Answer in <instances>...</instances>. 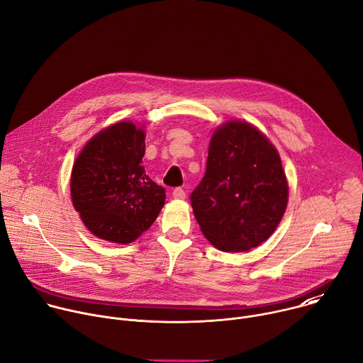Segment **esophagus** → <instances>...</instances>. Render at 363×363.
I'll list each match as a JSON object with an SVG mask.
<instances>
[{
  "mask_svg": "<svg viewBox=\"0 0 363 363\" xmlns=\"http://www.w3.org/2000/svg\"><path fill=\"white\" fill-rule=\"evenodd\" d=\"M172 196H174L175 199H184V198H185V191H184L182 188H175V189L172 191Z\"/></svg>",
  "mask_w": 363,
  "mask_h": 363,
  "instance_id": "esophagus-1",
  "label": "esophagus"
}]
</instances>
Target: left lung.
Listing matches in <instances>:
<instances>
[{"instance_id":"left-lung-1","label":"left lung","mask_w":363,"mask_h":363,"mask_svg":"<svg viewBox=\"0 0 363 363\" xmlns=\"http://www.w3.org/2000/svg\"><path fill=\"white\" fill-rule=\"evenodd\" d=\"M287 199L286 174L272 142L247 122L217 128L205 175L191 194L205 238L225 252L260 245L280 224Z\"/></svg>"}]
</instances>
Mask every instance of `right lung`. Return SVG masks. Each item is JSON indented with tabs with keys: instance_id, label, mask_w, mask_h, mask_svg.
Listing matches in <instances>:
<instances>
[{
	"instance_id": "right-lung-1",
	"label": "right lung",
	"mask_w": 363,
	"mask_h": 363,
	"mask_svg": "<svg viewBox=\"0 0 363 363\" xmlns=\"http://www.w3.org/2000/svg\"><path fill=\"white\" fill-rule=\"evenodd\" d=\"M145 132L118 122L94 135L70 179L74 210L91 234L128 244L146 231L165 203V189L145 172Z\"/></svg>"
}]
</instances>
